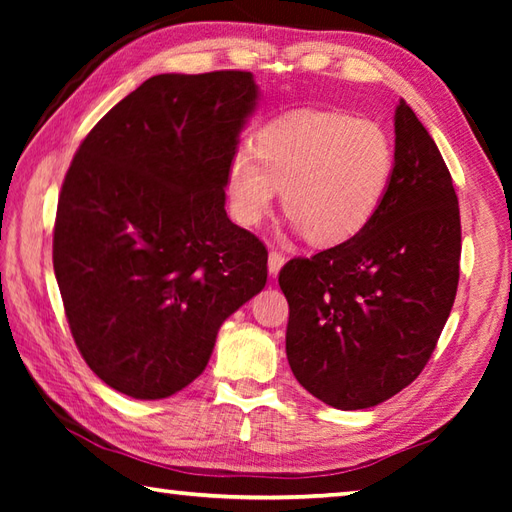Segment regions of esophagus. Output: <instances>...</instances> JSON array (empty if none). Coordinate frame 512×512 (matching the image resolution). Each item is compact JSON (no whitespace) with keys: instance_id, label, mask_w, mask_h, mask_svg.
<instances>
[{"instance_id":"obj_1","label":"esophagus","mask_w":512,"mask_h":512,"mask_svg":"<svg viewBox=\"0 0 512 512\" xmlns=\"http://www.w3.org/2000/svg\"><path fill=\"white\" fill-rule=\"evenodd\" d=\"M284 264H286V257L281 255L279 250H270V255H268V273L270 275H277Z\"/></svg>"}]
</instances>
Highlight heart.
Segmentation results:
<instances>
[{
	"label": "heart",
	"mask_w": 512,
	"mask_h": 512,
	"mask_svg": "<svg viewBox=\"0 0 512 512\" xmlns=\"http://www.w3.org/2000/svg\"><path fill=\"white\" fill-rule=\"evenodd\" d=\"M396 173L394 140L367 118L343 112H299L259 129L253 151L226 165L233 220L257 226L281 191L297 231L314 246H339L374 220Z\"/></svg>",
	"instance_id": "b5f03b06"
}]
</instances>
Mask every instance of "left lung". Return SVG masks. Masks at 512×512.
Returning a JSON list of instances; mask_svg holds the SVG:
<instances>
[{
	"label": "left lung",
	"instance_id": "left-lung-1",
	"mask_svg": "<svg viewBox=\"0 0 512 512\" xmlns=\"http://www.w3.org/2000/svg\"><path fill=\"white\" fill-rule=\"evenodd\" d=\"M396 173L363 233L310 259H290L286 354L314 398L367 409L418 378L447 323L460 279V209L427 129L400 101Z\"/></svg>",
	"mask_w": 512,
	"mask_h": 512
}]
</instances>
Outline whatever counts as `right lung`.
I'll list each match as a JSON object with an SVG mask.
<instances>
[{
    "label": "right lung",
    "instance_id": "obj_1",
    "mask_svg": "<svg viewBox=\"0 0 512 512\" xmlns=\"http://www.w3.org/2000/svg\"><path fill=\"white\" fill-rule=\"evenodd\" d=\"M257 101L250 72L151 76L65 173L52 239L65 317L85 363L125 396L193 383L220 325L266 286V246L224 209Z\"/></svg>",
    "mask_w": 512,
    "mask_h": 512
}]
</instances>
